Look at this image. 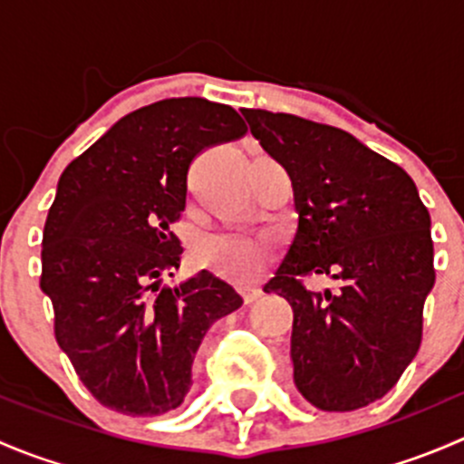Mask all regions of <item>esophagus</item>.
<instances>
[{"label":"esophagus","instance_id":"obj_1","mask_svg":"<svg viewBox=\"0 0 464 464\" xmlns=\"http://www.w3.org/2000/svg\"><path fill=\"white\" fill-rule=\"evenodd\" d=\"M240 296L245 298V303L249 305V303L258 301L262 296V289L260 287H251V285H245V287H240Z\"/></svg>","mask_w":464,"mask_h":464}]
</instances>
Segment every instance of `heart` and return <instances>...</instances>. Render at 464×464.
I'll return each instance as SVG.
<instances>
[{
	"instance_id": "heart-1",
	"label": "heart",
	"mask_w": 464,
	"mask_h": 464,
	"mask_svg": "<svg viewBox=\"0 0 464 464\" xmlns=\"http://www.w3.org/2000/svg\"><path fill=\"white\" fill-rule=\"evenodd\" d=\"M274 258V245L266 237L245 233H208L195 246V260L222 278L251 283Z\"/></svg>"
}]
</instances>
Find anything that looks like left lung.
I'll use <instances>...</instances> for the list:
<instances>
[{
    "mask_svg": "<svg viewBox=\"0 0 464 464\" xmlns=\"http://www.w3.org/2000/svg\"><path fill=\"white\" fill-rule=\"evenodd\" d=\"M287 170L298 210L292 246L265 292L292 305L294 382L321 411L382 400L422 343L435 283L431 218L404 168L332 125L242 110ZM327 273L319 295L304 278Z\"/></svg>",
    "mask_w": 464,
    "mask_h": 464,
    "instance_id": "1",
    "label": "left lung"
}]
</instances>
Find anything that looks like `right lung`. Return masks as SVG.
I'll return each mask as SVG.
<instances>
[{
  "instance_id": "add662e5",
  "label": "right lung",
  "mask_w": 464,
  "mask_h": 464,
  "mask_svg": "<svg viewBox=\"0 0 464 464\" xmlns=\"http://www.w3.org/2000/svg\"><path fill=\"white\" fill-rule=\"evenodd\" d=\"M245 134L233 107L163 98L130 111L64 168L42 236L40 287L55 341L107 409L145 418L177 409L208 327L242 305L206 269L172 289L159 278L181 265L172 227L190 163Z\"/></svg>"
}]
</instances>
